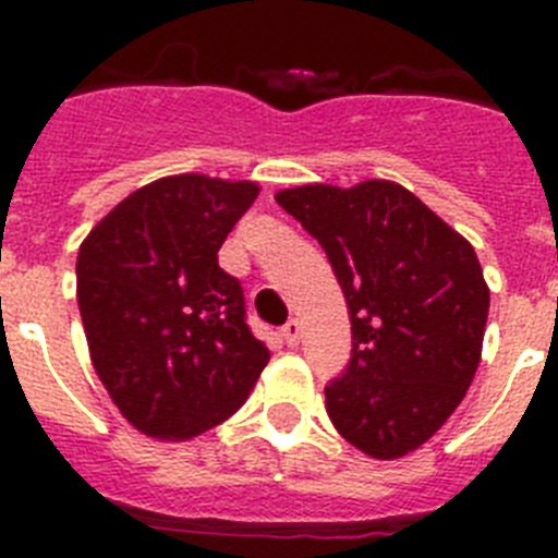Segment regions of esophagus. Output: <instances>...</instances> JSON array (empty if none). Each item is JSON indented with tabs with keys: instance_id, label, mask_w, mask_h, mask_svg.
<instances>
[{
	"instance_id": "1",
	"label": "esophagus",
	"mask_w": 558,
	"mask_h": 558,
	"mask_svg": "<svg viewBox=\"0 0 558 558\" xmlns=\"http://www.w3.org/2000/svg\"><path fill=\"white\" fill-rule=\"evenodd\" d=\"M282 338L288 347H299V340H302V324L295 322V318H290L282 327Z\"/></svg>"
}]
</instances>
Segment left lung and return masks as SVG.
<instances>
[{"instance_id": "1", "label": "left lung", "mask_w": 558, "mask_h": 558, "mask_svg": "<svg viewBox=\"0 0 558 558\" xmlns=\"http://www.w3.org/2000/svg\"><path fill=\"white\" fill-rule=\"evenodd\" d=\"M276 204L327 251L352 322V354L327 393L349 445L372 458L422 447L481 363L489 288L475 248L405 186L307 184Z\"/></svg>"}]
</instances>
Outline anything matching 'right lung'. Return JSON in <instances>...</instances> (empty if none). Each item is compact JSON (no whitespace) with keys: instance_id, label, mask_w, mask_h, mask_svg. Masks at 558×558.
I'll return each instance as SVG.
<instances>
[{"instance_id":"right-lung-1","label":"right lung","mask_w":558,"mask_h":558,"mask_svg":"<svg viewBox=\"0 0 558 558\" xmlns=\"http://www.w3.org/2000/svg\"><path fill=\"white\" fill-rule=\"evenodd\" d=\"M259 195L251 181L170 175L131 192L83 240L77 307L97 377L153 438H192L248 399L268 347L218 251Z\"/></svg>"}]
</instances>
